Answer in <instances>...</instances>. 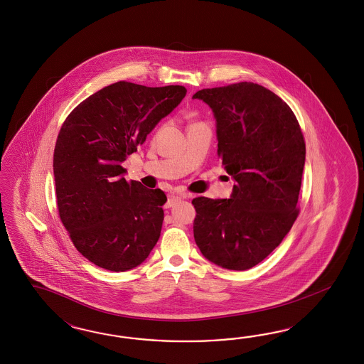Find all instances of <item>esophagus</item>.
I'll use <instances>...</instances> for the list:
<instances>
[{
    "instance_id": "esophagus-1",
    "label": "esophagus",
    "mask_w": 364,
    "mask_h": 364,
    "mask_svg": "<svg viewBox=\"0 0 364 364\" xmlns=\"http://www.w3.org/2000/svg\"><path fill=\"white\" fill-rule=\"evenodd\" d=\"M187 198V193H181V195H175V196H171V198H168V201H166V208H171V207H173V205L176 204L178 200Z\"/></svg>"
}]
</instances>
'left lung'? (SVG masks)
<instances>
[{
    "instance_id": "obj_1",
    "label": "left lung",
    "mask_w": 364,
    "mask_h": 364,
    "mask_svg": "<svg viewBox=\"0 0 364 364\" xmlns=\"http://www.w3.org/2000/svg\"><path fill=\"white\" fill-rule=\"evenodd\" d=\"M218 128V156L231 175V198H193V236L201 254L227 269L263 262L299 215L306 143L292 109L254 82L201 89Z\"/></svg>"
}]
</instances>
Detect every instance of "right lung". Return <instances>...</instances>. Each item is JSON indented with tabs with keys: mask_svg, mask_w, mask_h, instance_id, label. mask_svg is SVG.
Returning <instances> with one entry per match:
<instances>
[{
	"mask_svg": "<svg viewBox=\"0 0 364 364\" xmlns=\"http://www.w3.org/2000/svg\"><path fill=\"white\" fill-rule=\"evenodd\" d=\"M186 93L181 85L119 81L80 102L61 125L53 154L57 210L78 252L93 264L124 272L154 250L166 193L127 181L122 163Z\"/></svg>",
	"mask_w": 364,
	"mask_h": 364,
	"instance_id": "1",
	"label": "right lung"
}]
</instances>
